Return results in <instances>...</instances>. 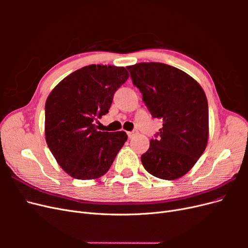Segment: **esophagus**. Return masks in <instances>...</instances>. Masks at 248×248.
<instances>
[{
  "label": "esophagus",
  "instance_id": "esophagus-1",
  "mask_svg": "<svg viewBox=\"0 0 248 248\" xmlns=\"http://www.w3.org/2000/svg\"><path fill=\"white\" fill-rule=\"evenodd\" d=\"M136 131H130V132H127V136H128V138L129 139H131V138H133L134 136H136Z\"/></svg>",
  "mask_w": 248,
  "mask_h": 248
}]
</instances>
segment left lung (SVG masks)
Returning <instances> with one entry per match:
<instances>
[{
  "label": "left lung",
  "instance_id": "left-lung-1",
  "mask_svg": "<svg viewBox=\"0 0 248 248\" xmlns=\"http://www.w3.org/2000/svg\"><path fill=\"white\" fill-rule=\"evenodd\" d=\"M127 69L152 117L163 121L140 157L142 166L163 180L184 176L207 147L209 111L205 92L188 74L167 64L139 63Z\"/></svg>",
  "mask_w": 248,
  "mask_h": 248
}]
</instances>
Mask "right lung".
<instances>
[{"instance_id": "add662e5", "label": "right lung", "mask_w": 248, "mask_h": 248, "mask_svg": "<svg viewBox=\"0 0 248 248\" xmlns=\"http://www.w3.org/2000/svg\"><path fill=\"white\" fill-rule=\"evenodd\" d=\"M128 78L124 67L90 65L66 77L47 97L46 140L71 177L103 176L127 140L124 131H97L94 121L108 114L115 92Z\"/></svg>"}]
</instances>
